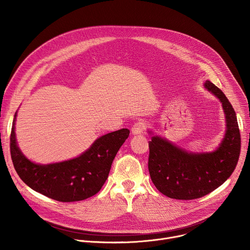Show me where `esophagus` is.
<instances>
[{
    "instance_id": "34e87169",
    "label": "esophagus",
    "mask_w": 250,
    "mask_h": 250,
    "mask_svg": "<svg viewBox=\"0 0 250 250\" xmlns=\"http://www.w3.org/2000/svg\"><path fill=\"white\" fill-rule=\"evenodd\" d=\"M145 129H146V124L144 122H137L132 125L131 133L134 135H137V134L142 133V131H144Z\"/></svg>"
}]
</instances>
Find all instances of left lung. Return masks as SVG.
<instances>
[{
    "label": "left lung",
    "instance_id": "8db88e82",
    "mask_svg": "<svg viewBox=\"0 0 250 250\" xmlns=\"http://www.w3.org/2000/svg\"><path fill=\"white\" fill-rule=\"evenodd\" d=\"M204 87L221 101L226 116V133L217 149L189 152L159 135H152L149 141L151 180L160 193L171 199L193 200L216 190L232 174L239 158L240 132L232 105L210 81H206Z\"/></svg>",
    "mask_w": 250,
    "mask_h": 250
}]
</instances>
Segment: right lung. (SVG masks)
Returning <instances> with one entry per match:
<instances>
[{
	"mask_svg": "<svg viewBox=\"0 0 250 250\" xmlns=\"http://www.w3.org/2000/svg\"><path fill=\"white\" fill-rule=\"evenodd\" d=\"M17 113L11 132V156L21 179L32 190L59 202H76L97 194L109 176L112 163L129 135L122 128L97 138L78 157L62 162L38 164L27 159L15 132Z\"/></svg>",
	"mask_w": 250,
	"mask_h": 250,
	"instance_id": "add662e5",
	"label": "right lung"
}]
</instances>
